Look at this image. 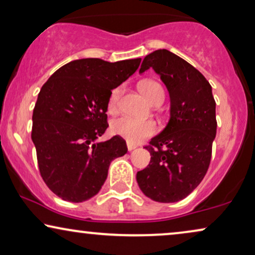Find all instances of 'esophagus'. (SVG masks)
<instances>
[{
  "instance_id": "1",
  "label": "esophagus",
  "mask_w": 255,
  "mask_h": 255,
  "mask_svg": "<svg viewBox=\"0 0 255 255\" xmlns=\"http://www.w3.org/2000/svg\"><path fill=\"white\" fill-rule=\"evenodd\" d=\"M127 145H128V151H132V149H134L135 147H137V146H135L134 144H132V142H130V141H128L127 142Z\"/></svg>"
}]
</instances>
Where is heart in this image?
<instances>
[{
    "instance_id": "obj_1",
    "label": "heart",
    "mask_w": 255,
    "mask_h": 255,
    "mask_svg": "<svg viewBox=\"0 0 255 255\" xmlns=\"http://www.w3.org/2000/svg\"><path fill=\"white\" fill-rule=\"evenodd\" d=\"M140 90L144 96L149 102L155 104L156 102L163 101L165 99V92L160 83L153 80H146L140 83ZM122 94V88H115L111 92L109 97V109H115L117 107ZM111 131L113 133L121 135L128 141H139L141 139L151 137L156 132V124L153 121H140L137 118L127 116H120L111 122Z\"/></svg>"
}]
</instances>
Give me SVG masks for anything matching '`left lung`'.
Segmentation results:
<instances>
[{
  "instance_id": "8db88e82",
  "label": "left lung",
  "mask_w": 255,
  "mask_h": 255,
  "mask_svg": "<svg viewBox=\"0 0 255 255\" xmlns=\"http://www.w3.org/2000/svg\"><path fill=\"white\" fill-rule=\"evenodd\" d=\"M149 68L168 89L170 118L145 146L151 161L137 173V182L151 200L172 203L187 197L208 172L217 130L216 102L203 74L168 50L146 55L139 73Z\"/></svg>"
}]
</instances>
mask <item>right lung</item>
Masks as SVG:
<instances>
[{
  "instance_id": "right-lung-1",
  "label": "right lung",
  "mask_w": 255,
  "mask_h": 255,
  "mask_svg": "<svg viewBox=\"0 0 255 255\" xmlns=\"http://www.w3.org/2000/svg\"><path fill=\"white\" fill-rule=\"evenodd\" d=\"M140 61L79 59L59 68L41 87L31 138L44 182L62 200L79 203L95 196L110 162L128 152L118 135L95 140L109 127L106 113L111 90L130 78Z\"/></svg>"
}]
</instances>
